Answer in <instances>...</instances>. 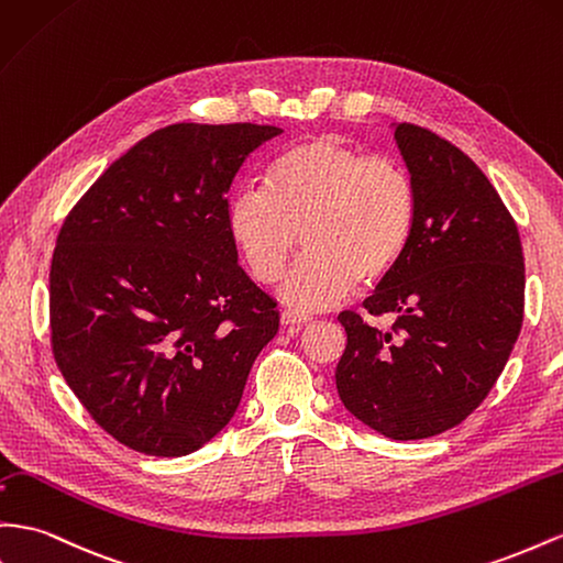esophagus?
<instances>
[{"label":"esophagus","instance_id":"34e87169","mask_svg":"<svg viewBox=\"0 0 563 563\" xmlns=\"http://www.w3.org/2000/svg\"><path fill=\"white\" fill-rule=\"evenodd\" d=\"M279 319H282V327L284 329H300L302 324H308V317H300V314H296L291 310H284Z\"/></svg>","mask_w":563,"mask_h":563}]
</instances>
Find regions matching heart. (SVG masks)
Instances as JSON below:
<instances>
[{
	"instance_id": "heart-1",
	"label": "heart",
	"mask_w": 563,
	"mask_h": 563,
	"mask_svg": "<svg viewBox=\"0 0 563 563\" xmlns=\"http://www.w3.org/2000/svg\"><path fill=\"white\" fill-rule=\"evenodd\" d=\"M417 227V187L402 163L367 156L339 136L296 142L272 161L267 189H239L227 232L253 282L275 284L296 314L322 312L400 265Z\"/></svg>"
}]
</instances>
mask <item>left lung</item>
Listing matches in <instances>:
<instances>
[{"mask_svg": "<svg viewBox=\"0 0 563 563\" xmlns=\"http://www.w3.org/2000/svg\"><path fill=\"white\" fill-rule=\"evenodd\" d=\"M417 187V227L400 265L364 300L378 329L345 310L339 398L364 427L419 440L462 423L503 374L523 322V251L507 206L464 151L395 123Z\"/></svg>", "mask_w": 563, "mask_h": 563, "instance_id": "8db88e82", "label": "left lung"}]
</instances>
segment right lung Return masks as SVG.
Masks as SVG:
<instances>
[{"mask_svg":"<svg viewBox=\"0 0 563 563\" xmlns=\"http://www.w3.org/2000/svg\"><path fill=\"white\" fill-rule=\"evenodd\" d=\"M275 125L177 123L136 142L60 227L52 351L99 427L181 457L232 421L277 302L239 267L227 191Z\"/></svg>","mask_w":563,"mask_h":563,"instance_id":"add662e5","label":"right lung"}]
</instances>
